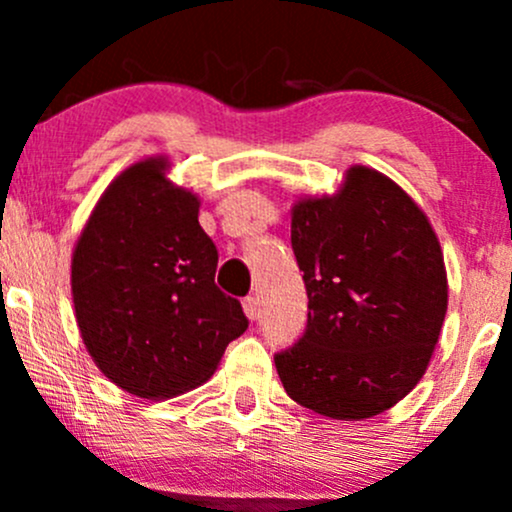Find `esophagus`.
I'll use <instances>...</instances> for the list:
<instances>
[{"mask_svg": "<svg viewBox=\"0 0 512 512\" xmlns=\"http://www.w3.org/2000/svg\"><path fill=\"white\" fill-rule=\"evenodd\" d=\"M243 310H245V315L250 317V320H257V317H260V298H257V296L245 298Z\"/></svg>", "mask_w": 512, "mask_h": 512, "instance_id": "esophagus-1", "label": "esophagus"}]
</instances>
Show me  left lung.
Listing matches in <instances>:
<instances>
[{
	"label": "left lung",
	"instance_id": "left-lung-1",
	"mask_svg": "<svg viewBox=\"0 0 512 512\" xmlns=\"http://www.w3.org/2000/svg\"><path fill=\"white\" fill-rule=\"evenodd\" d=\"M291 248L308 325L274 354L286 395L342 421L395 407L426 373L448 310L426 214L383 173L356 166L339 195L293 207Z\"/></svg>",
	"mask_w": 512,
	"mask_h": 512
}]
</instances>
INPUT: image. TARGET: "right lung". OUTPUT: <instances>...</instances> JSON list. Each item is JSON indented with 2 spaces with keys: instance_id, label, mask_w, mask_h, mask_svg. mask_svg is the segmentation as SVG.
I'll return each instance as SVG.
<instances>
[{
  "instance_id": "obj_1",
  "label": "right lung",
  "mask_w": 512,
  "mask_h": 512,
  "mask_svg": "<svg viewBox=\"0 0 512 512\" xmlns=\"http://www.w3.org/2000/svg\"><path fill=\"white\" fill-rule=\"evenodd\" d=\"M199 199L149 158L117 175L72 257L81 339L105 378L137 397H173L219 366L248 330L238 298L216 286V252Z\"/></svg>"
}]
</instances>
